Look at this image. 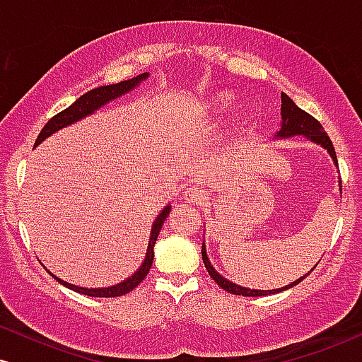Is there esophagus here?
Here are the masks:
<instances>
[{"instance_id":"34e87169","label":"esophagus","mask_w":362,"mask_h":362,"mask_svg":"<svg viewBox=\"0 0 362 362\" xmlns=\"http://www.w3.org/2000/svg\"><path fill=\"white\" fill-rule=\"evenodd\" d=\"M182 199H184L185 202H190V204H201V202L206 201V192L201 187L190 185L182 192Z\"/></svg>"}]
</instances>
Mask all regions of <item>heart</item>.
Wrapping results in <instances>:
<instances>
[{
    "label": "heart",
    "mask_w": 362,
    "mask_h": 362,
    "mask_svg": "<svg viewBox=\"0 0 362 362\" xmlns=\"http://www.w3.org/2000/svg\"><path fill=\"white\" fill-rule=\"evenodd\" d=\"M228 98H230V97H228V95H226V93L219 95V97H216V98H214V102H213V103H211V107H213V109H214V110H219V109H221V107L224 105V103H226V102H228Z\"/></svg>",
    "instance_id": "1"
}]
</instances>
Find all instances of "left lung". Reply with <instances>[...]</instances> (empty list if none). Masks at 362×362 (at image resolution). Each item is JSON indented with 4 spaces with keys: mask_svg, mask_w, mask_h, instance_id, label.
Segmentation results:
<instances>
[{
    "mask_svg": "<svg viewBox=\"0 0 362 362\" xmlns=\"http://www.w3.org/2000/svg\"><path fill=\"white\" fill-rule=\"evenodd\" d=\"M281 117H282V122H281V129L279 132H277V138H293V136H305L306 139L313 141V143L320 144L322 148H325L328 153H330L332 160H334V163L337 165V156H335V149H334V144H332L330 138L327 136V132L323 131L322 124L318 122L317 119L311 117L308 112L301 110L300 107L296 105L291 98L288 97L286 93H281ZM340 190H342V185H340ZM202 262H204L207 272H209V276L213 277L216 284L219 286V288H223L224 291H228V293L231 294H238V296H267V294H276V293H281V291H286L289 288H293V286L300 284V282L305 279L308 274H305V276H301L300 279H296L294 282H291V284L284 286V288H279V289H248V288H242V286L238 284H233L231 281L224 279L223 276H219V272H216V269L211 265L209 259H207V253H206V245L202 243Z\"/></svg>",
    "mask_w": 362,
    "mask_h": 362,
    "instance_id": "1",
    "label": "left lung"
}]
</instances>
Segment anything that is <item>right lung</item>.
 I'll list each match as a JSON object with an SVG mask.
<instances>
[{"label":"right lung","instance_id":"add662e5","mask_svg":"<svg viewBox=\"0 0 362 362\" xmlns=\"http://www.w3.org/2000/svg\"><path fill=\"white\" fill-rule=\"evenodd\" d=\"M148 74L149 73H143V74H139V76L131 78V80L115 83V85L98 86V88H93V90H90V91H86L85 95H81V97L73 103V105H69L68 109H64L62 112H59V114H56L51 120H49L47 124H45L42 131H40L39 138H37L34 146H39V144L42 143L44 139H47L49 136L54 134V132H56V131H59V129L71 126V124L78 122V120L83 119V117H86V115H91L95 110H98V109H100V107L105 105V103L115 100V98L122 97V95H126L131 90H134L141 81L146 80ZM170 209H172V206H165V209L161 211L160 214H158V218L155 219V223H153L151 235H149L148 250H146V257H144L143 265H141L138 271L132 274L131 277H127L126 281L119 282V284H115V286H110V288H90L88 289V288H80V286L69 284V282L62 281V279H59V277L54 276L52 272H49V271L47 272L51 274V276L57 282H61L62 286H66V288H68V289L76 291V293L85 294V296H91V298H115V296H122V294H127L129 291L134 289L136 286H138L139 282L148 276L149 269H151V264H153V257H155L153 247H155L156 238H158V235H160V230H161V226H163L165 219L168 218Z\"/></svg>","mask_w":362,"mask_h":362}]
</instances>
